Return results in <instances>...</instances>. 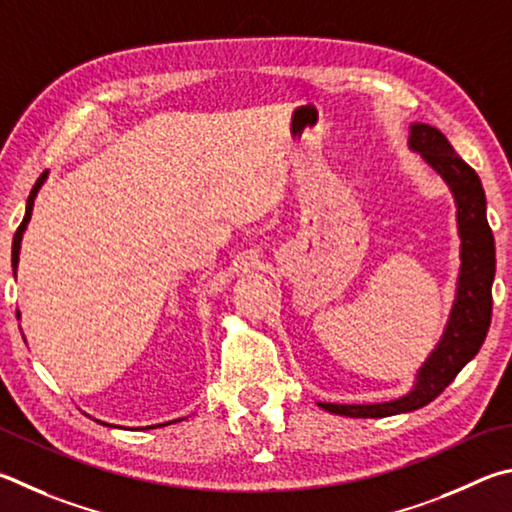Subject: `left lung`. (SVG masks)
<instances>
[{
	"mask_svg": "<svg viewBox=\"0 0 512 512\" xmlns=\"http://www.w3.org/2000/svg\"><path fill=\"white\" fill-rule=\"evenodd\" d=\"M409 150L450 188L456 206V229L461 238V265L456 292L443 335L416 371L414 387L405 396L371 405H337L317 402L321 409L348 418H384L425 407L450 384L456 373L479 353L488 335L492 315V281H495V238L486 218V193L481 179L456 155L441 130L427 123L409 125Z\"/></svg>",
	"mask_w": 512,
	"mask_h": 512,
	"instance_id": "obj_1",
	"label": "left lung"
}]
</instances>
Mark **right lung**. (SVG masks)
I'll return each instance as SVG.
<instances>
[{
  "label": "right lung",
  "instance_id": "1",
  "mask_svg": "<svg viewBox=\"0 0 512 512\" xmlns=\"http://www.w3.org/2000/svg\"><path fill=\"white\" fill-rule=\"evenodd\" d=\"M47 175H49V173H42V175H40V179H38V182H35V186H33V191H31V195H29V200H26V213H24V220H22V224H20V227H17V231H15V236H13V251H11V265H13V276H17V265H20V249H22V238H24L26 224H29V220H31V213H33V204H35V197H38V193H40V188H42V184H44V182H47ZM17 317H20V310H17ZM177 420H184V418H177ZM96 423H101V425H107V423H103V420H96ZM170 423H175V420H170ZM170 423H161V427H164V425H170ZM107 427H116V425H107ZM150 427H157V425H150ZM150 427H146V429H150Z\"/></svg>",
  "mask_w": 512,
  "mask_h": 512
}]
</instances>
